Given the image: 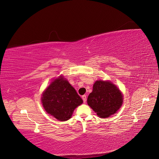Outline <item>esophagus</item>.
<instances>
[{"mask_svg":"<svg viewBox=\"0 0 159 159\" xmlns=\"http://www.w3.org/2000/svg\"><path fill=\"white\" fill-rule=\"evenodd\" d=\"M82 99H83V101H84V103H85L86 101H87V97H86V95H82Z\"/></svg>","mask_w":159,"mask_h":159,"instance_id":"obj_1","label":"esophagus"}]
</instances>
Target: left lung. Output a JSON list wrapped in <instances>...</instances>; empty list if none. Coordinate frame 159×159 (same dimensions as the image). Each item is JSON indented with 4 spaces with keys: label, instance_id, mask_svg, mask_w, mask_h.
<instances>
[{
    "label": "left lung",
    "instance_id": "obj_1",
    "mask_svg": "<svg viewBox=\"0 0 159 159\" xmlns=\"http://www.w3.org/2000/svg\"><path fill=\"white\" fill-rule=\"evenodd\" d=\"M122 93L110 81H96L92 92L88 98V104L101 118H107L121 107Z\"/></svg>",
    "mask_w": 159,
    "mask_h": 159
}]
</instances>
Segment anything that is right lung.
Listing matches in <instances>:
<instances>
[{
	"instance_id": "obj_1",
	"label": "right lung",
	"mask_w": 159,
	"mask_h": 159,
	"mask_svg": "<svg viewBox=\"0 0 159 159\" xmlns=\"http://www.w3.org/2000/svg\"><path fill=\"white\" fill-rule=\"evenodd\" d=\"M41 99L46 111L61 121L70 119L74 109L83 103L75 89L61 75L46 89Z\"/></svg>"
}]
</instances>
